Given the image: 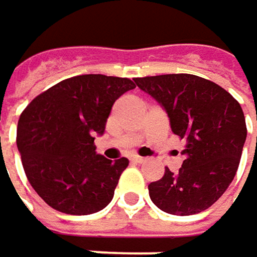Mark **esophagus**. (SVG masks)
I'll use <instances>...</instances> for the list:
<instances>
[{
    "mask_svg": "<svg viewBox=\"0 0 257 257\" xmlns=\"http://www.w3.org/2000/svg\"><path fill=\"white\" fill-rule=\"evenodd\" d=\"M131 162H134V163H144L146 159L144 157H140V156H132L131 157Z\"/></svg>",
    "mask_w": 257,
    "mask_h": 257,
    "instance_id": "1",
    "label": "esophagus"
}]
</instances>
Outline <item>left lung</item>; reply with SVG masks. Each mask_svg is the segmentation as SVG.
<instances>
[{
  "label": "left lung",
  "mask_w": 257,
  "mask_h": 257,
  "mask_svg": "<svg viewBox=\"0 0 257 257\" xmlns=\"http://www.w3.org/2000/svg\"><path fill=\"white\" fill-rule=\"evenodd\" d=\"M134 81L166 111L172 132L185 140L179 171L166 168L163 178L149 185L152 201L178 216L206 210L226 191L238 169L247 137L241 105L219 85L196 75Z\"/></svg>",
  "instance_id": "obj_1"
}]
</instances>
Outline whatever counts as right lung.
I'll return each instance as SVG.
<instances>
[{"label": "right lung", "mask_w": 257, "mask_h": 257, "mask_svg": "<svg viewBox=\"0 0 257 257\" xmlns=\"http://www.w3.org/2000/svg\"><path fill=\"white\" fill-rule=\"evenodd\" d=\"M135 88L128 78L82 75L39 94L17 125V149L38 196L67 215H91L111 201L126 157L95 152L114 101Z\"/></svg>", "instance_id": "right-lung-1"}]
</instances>
